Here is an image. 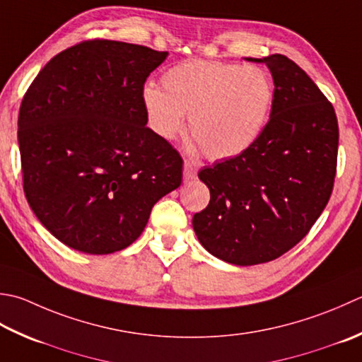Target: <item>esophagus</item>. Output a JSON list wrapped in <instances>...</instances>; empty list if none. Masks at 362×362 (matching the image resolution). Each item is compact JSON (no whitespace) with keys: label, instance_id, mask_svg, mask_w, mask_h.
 <instances>
[{"label":"esophagus","instance_id":"34e87169","mask_svg":"<svg viewBox=\"0 0 362 362\" xmlns=\"http://www.w3.org/2000/svg\"><path fill=\"white\" fill-rule=\"evenodd\" d=\"M197 173V168L193 165V163L185 161L183 163V180L188 182L191 179H194Z\"/></svg>","mask_w":362,"mask_h":362}]
</instances>
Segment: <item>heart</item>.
<instances>
[{
	"label": "heart",
	"mask_w": 362,
	"mask_h": 362,
	"mask_svg": "<svg viewBox=\"0 0 362 362\" xmlns=\"http://www.w3.org/2000/svg\"><path fill=\"white\" fill-rule=\"evenodd\" d=\"M272 103L273 84L264 70L219 61L180 62L163 74L161 89L143 90L148 124L160 138L174 139L189 116L194 144L215 160L256 143Z\"/></svg>",
	"instance_id": "b5f03b06"
}]
</instances>
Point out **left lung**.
Returning a JSON list of instances; mask_svg holds the SVG:
<instances>
[{"instance_id":"obj_1","label":"left lung","mask_w":362,"mask_h":362,"mask_svg":"<svg viewBox=\"0 0 362 362\" xmlns=\"http://www.w3.org/2000/svg\"><path fill=\"white\" fill-rule=\"evenodd\" d=\"M274 94L270 120L251 147L199 171L210 202L193 216L199 243L228 264H265L306 237L329 201L339 127L334 108L284 54L264 59Z\"/></svg>"}]
</instances>
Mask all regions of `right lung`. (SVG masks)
<instances>
[{
	"mask_svg": "<svg viewBox=\"0 0 362 362\" xmlns=\"http://www.w3.org/2000/svg\"><path fill=\"white\" fill-rule=\"evenodd\" d=\"M168 52L88 40L47 62L18 115L23 189L34 215L75 251L130 246L163 196L182 183V158L147 125L143 90Z\"/></svg>",
	"mask_w": 362,
	"mask_h": 362,
	"instance_id": "obj_1",
	"label": "right lung"
}]
</instances>
